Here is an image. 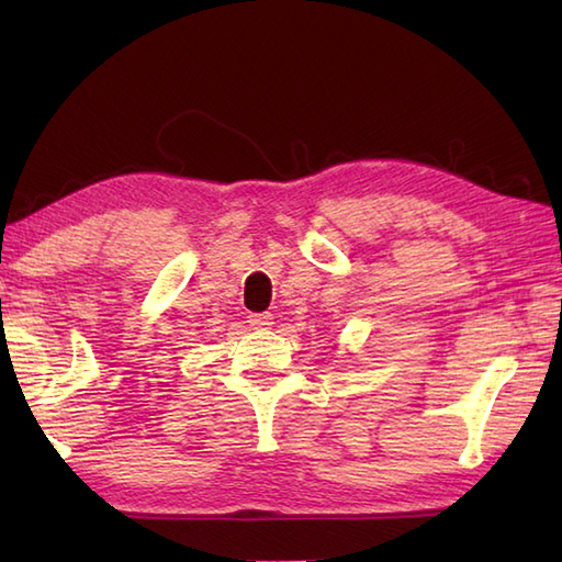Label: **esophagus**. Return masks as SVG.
Instances as JSON below:
<instances>
[{
  "label": "esophagus",
  "instance_id": "34e87169",
  "mask_svg": "<svg viewBox=\"0 0 562 562\" xmlns=\"http://www.w3.org/2000/svg\"><path fill=\"white\" fill-rule=\"evenodd\" d=\"M248 324L254 328H270L272 326V314H250L248 316Z\"/></svg>",
  "mask_w": 562,
  "mask_h": 562
}]
</instances>
